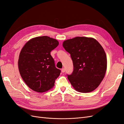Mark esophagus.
I'll return each mask as SVG.
<instances>
[{
	"instance_id": "34e87169",
	"label": "esophagus",
	"mask_w": 124,
	"mask_h": 124,
	"mask_svg": "<svg viewBox=\"0 0 124 124\" xmlns=\"http://www.w3.org/2000/svg\"><path fill=\"white\" fill-rule=\"evenodd\" d=\"M65 68H62V73H63V72H65Z\"/></svg>"
}]
</instances>
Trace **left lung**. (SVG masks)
Wrapping results in <instances>:
<instances>
[{"label":"left lung","instance_id":"8db88e82","mask_svg":"<svg viewBox=\"0 0 124 124\" xmlns=\"http://www.w3.org/2000/svg\"><path fill=\"white\" fill-rule=\"evenodd\" d=\"M62 46L73 62V72L67 75L71 84L80 93L94 91L107 70V56L102 46L96 39L85 37L64 41Z\"/></svg>","mask_w":124,"mask_h":124}]
</instances>
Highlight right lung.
<instances>
[{
    "label": "right lung",
    "mask_w": 124,
    "mask_h": 124,
    "mask_svg": "<svg viewBox=\"0 0 124 124\" xmlns=\"http://www.w3.org/2000/svg\"><path fill=\"white\" fill-rule=\"evenodd\" d=\"M58 44L57 40L41 36L29 40L22 48L18 69L25 83L33 91L43 93L54 86L61 71L56 68L50 54Z\"/></svg>",
    "instance_id": "add662e5"
}]
</instances>
